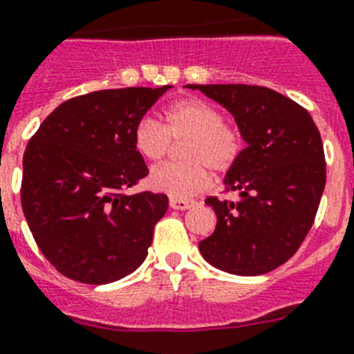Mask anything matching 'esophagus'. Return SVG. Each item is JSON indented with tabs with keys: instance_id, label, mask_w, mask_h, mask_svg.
Segmentation results:
<instances>
[{
	"instance_id": "34e87169",
	"label": "esophagus",
	"mask_w": 354,
	"mask_h": 354,
	"mask_svg": "<svg viewBox=\"0 0 354 354\" xmlns=\"http://www.w3.org/2000/svg\"><path fill=\"white\" fill-rule=\"evenodd\" d=\"M194 201L191 200H183V198H171V209L174 210H187L191 209Z\"/></svg>"
}]
</instances>
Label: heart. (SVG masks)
I'll return each instance as SVG.
<instances>
[{"mask_svg":"<svg viewBox=\"0 0 354 354\" xmlns=\"http://www.w3.org/2000/svg\"><path fill=\"white\" fill-rule=\"evenodd\" d=\"M180 144L182 160L165 162L149 174L153 189L174 198H185L209 185V169L228 172L241 158L245 140L239 127L223 120L218 106L203 99H183L163 109V126L142 118L133 129V145L144 160L158 162Z\"/></svg>","mask_w":354,"mask_h":354,"instance_id":"heart-1","label":"heart"}]
</instances>
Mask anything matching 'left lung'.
Wrapping results in <instances>:
<instances>
[{"instance_id": "left-lung-1", "label": "left lung", "mask_w": 354, "mask_h": 354, "mask_svg": "<svg viewBox=\"0 0 354 354\" xmlns=\"http://www.w3.org/2000/svg\"><path fill=\"white\" fill-rule=\"evenodd\" d=\"M232 113L246 142L225 176L239 200L210 196L218 223L200 252L234 275H261L286 263L302 245L326 185L320 133L302 106L264 86L187 84Z\"/></svg>"}]
</instances>
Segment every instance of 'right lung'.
<instances>
[{
    "label": "right lung",
    "instance_id": "add662e5",
    "mask_svg": "<svg viewBox=\"0 0 354 354\" xmlns=\"http://www.w3.org/2000/svg\"><path fill=\"white\" fill-rule=\"evenodd\" d=\"M169 88L102 90L66 100L26 145L21 207L39 250L64 277L108 284L147 257L169 198L124 191L149 174L133 129Z\"/></svg>",
    "mask_w": 354,
    "mask_h": 354
}]
</instances>
